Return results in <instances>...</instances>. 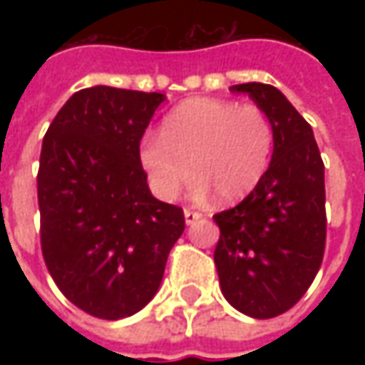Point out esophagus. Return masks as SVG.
Listing matches in <instances>:
<instances>
[{
  "label": "esophagus",
  "instance_id": "1",
  "mask_svg": "<svg viewBox=\"0 0 365 365\" xmlns=\"http://www.w3.org/2000/svg\"><path fill=\"white\" fill-rule=\"evenodd\" d=\"M203 217L199 211H192V209H185V221H187V225H192L195 221H199V219Z\"/></svg>",
  "mask_w": 365,
  "mask_h": 365
}]
</instances>
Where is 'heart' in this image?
<instances>
[{"instance_id":"1","label":"heart","mask_w":365,"mask_h":365,"mask_svg":"<svg viewBox=\"0 0 365 365\" xmlns=\"http://www.w3.org/2000/svg\"><path fill=\"white\" fill-rule=\"evenodd\" d=\"M272 150L274 128L264 109L190 97L162 120L160 138L142 140L140 164L164 201L175 199L192 170L195 197L215 192L221 203H237L264 178Z\"/></svg>"}]
</instances>
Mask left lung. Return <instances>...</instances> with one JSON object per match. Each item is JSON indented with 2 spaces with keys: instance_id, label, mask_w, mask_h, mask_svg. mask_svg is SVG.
I'll list each match as a JSON object with an SVG mask.
<instances>
[{
  "instance_id": "8db88e82",
  "label": "left lung",
  "mask_w": 365,
  "mask_h": 365,
  "mask_svg": "<svg viewBox=\"0 0 365 365\" xmlns=\"http://www.w3.org/2000/svg\"><path fill=\"white\" fill-rule=\"evenodd\" d=\"M247 93L274 128L270 166L244 201L213 215L221 292L240 313L272 319L309 290L327 237L325 166L311 125L272 85L230 87Z\"/></svg>"
}]
</instances>
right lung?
I'll list each match as a JSON object with an SVG mask.
<instances>
[{
  "mask_svg": "<svg viewBox=\"0 0 365 365\" xmlns=\"http://www.w3.org/2000/svg\"><path fill=\"white\" fill-rule=\"evenodd\" d=\"M162 101V93L81 89L42 142V256L64 297L97 319L144 309L185 232L182 209L152 197L140 164V140Z\"/></svg>",
  "mask_w": 365,
  "mask_h": 365,
  "instance_id": "obj_1",
  "label": "right lung"
}]
</instances>
